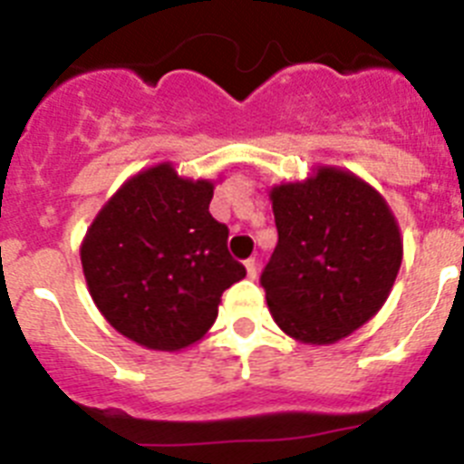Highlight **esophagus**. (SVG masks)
Instances as JSON below:
<instances>
[{
	"label": "esophagus",
	"mask_w": 464,
	"mask_h": 464,
	"mask_svg": "<svg viewBox=\"0 0 464 464\" xmlns=\"http://www.w3.org/2000/svg\"><path fill=\"white\" fill-rule=\"evenodd\" d=\"M246 274H248V278H257V262H256V257H251V260H246Z\"/></svg>",
	"instance_id": "34e87169"
}]
</instances>
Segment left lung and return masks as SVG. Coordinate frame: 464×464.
<instances>
[{
  "label": "left lung",
  "mask_w": 464,
  "mask_h": 464,
  "mask_svg": "<svg viewBox=\"0 0 464 464\" xmlns=\"http://www.w3.org/2000/svg\"><path fill=\"white\" fill-rule=\"evenodd\" d=\"M278 244L260 283L288 337L325 346L379 314L401 265L400 225L353 171L318 167L269 192Z\"/></svg>",
  "instance_id": "1"
}]
</instances>
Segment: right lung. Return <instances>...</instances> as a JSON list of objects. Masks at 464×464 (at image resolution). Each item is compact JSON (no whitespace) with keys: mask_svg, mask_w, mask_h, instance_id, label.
Wrapping results in <instances>:
<instances>
[{"mask_svg":"<svg viewBox=\"0 0 464 464\" xmlns=\"http://www.w3.org/2000/svg\"><path fill=\"white\" fill-rule=\"evenodd\" d=\"M213 181L160 162L127 179L81 244L90 297L111 327L150 351H181L216 323L220 295L246 276L227 227L208 213Z\"/></svg>","mask_w":464,"mask_h":464,"instance_id":"right-lung-1","label":"right lung"}]
</instances>
